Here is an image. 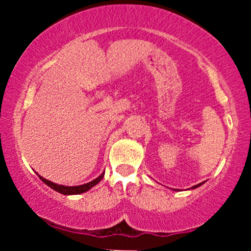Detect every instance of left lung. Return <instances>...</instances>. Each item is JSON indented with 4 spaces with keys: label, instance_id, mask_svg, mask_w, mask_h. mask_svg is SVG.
Here are the masks:
<instances>
[{
    "label": "left lung",
    "instance_id": "8db88e82",
    "mask_svg": "<svg viewBox=\"0 0 251 251\" xmlns=\"http://www.w3.org/2000/svg\"><path fill=\"white\" fill-rule=\"evenodd\" d=\"M201 184H203V183H201V184H197V185L192 186V189H196V188H198V186H200V185H201Z\"/></svg>",
    "mask_w": 251,
    "mask_h": 251
}]
</instances>
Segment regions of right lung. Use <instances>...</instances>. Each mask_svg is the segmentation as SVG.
<instances>
[{
  "instance_id": "right-lung-1",
  "label": "right lung",
  "mask_w": 251,
  "mask_h": 251,
  "mask_svg": "<svg viewBox=\"0 0 251 251\" xmlns=\"http://www.w3.org/2000/svg\"><path fill=\"white\" fill-rule=\"evenodd\" d=\"M103 175H105V174L100 175L99 177L96 178V179H94V180L89 181V183H87V184H83V185H79V186H63V185H59V184L53 183V181H50V180L45 179V178L41 177V176H39V177H40V179L43 181V183L47 184V185L50 186V188H51L53 190H55V191H57V192H60V194H62V195H79V194H83V192L88 191L89 189L93 188L94 185H97V184L99 183V181L103 178Z\"/></svg>"
}]
</instances>
